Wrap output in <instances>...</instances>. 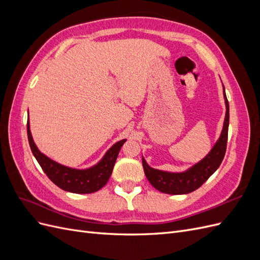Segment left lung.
<instances>
[{
  "mask_svg": "<svg viewBox=\"0 0 260 260\" xmlns=\"http://www.w3.org/2000/svg\"><path fill=\"white\" fill-rule=\"evenodd\" d=\"M223 95L225 100V118L223 122V129L220 135L219 140L215 146L211 148L209 154L202 159L200 162L194 165L193 167L187 169L184 172H167L157 170L149 167L145 159L142 158L143 169L145 176L156 190H158L166 194H187L195 190H198L207 179L214 174L221 164L225 151L228 142V129H229V102H228L226 95L224 93L223 86Z\"/></svg>",
  "mask_w": 260,
  "mask_h": 260,
  "instance_id": "obj_1",
  "label": "left lung"
}]
</instances>
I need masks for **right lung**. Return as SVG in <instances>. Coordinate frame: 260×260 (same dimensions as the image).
Instances as JSON below:
<instances>
[{
  "mask_svg": "<svg viewBox=\"0 0 260 260\" xmlns=\"http://www.w3.org/2000/svg\"><path fill=\"white\" fill-rule=\"evenodd\" d=\"M27 135L29 145L31 148L36 159L38 160L45 175L53 183L56 184L61 190L77 193V194H88L99 191L103 187L111 177L114 165L116 162L117 156L123 143L127 140H121L119 142L114 144L102 160L89 169H74L50 159L48 156H45L39 151L37 145L34 142L32 136L30 132L29 119L27 122Z\"/></svg>",
  "mask_w": 260,
  "mask_h": 260,
  "instance_id": "right-lung-1",
  "label": "right lung"
}]
</instances>
